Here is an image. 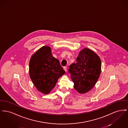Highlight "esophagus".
I'll list each match as a JSON object with an SVG mask.
<instances>
[{
	"instance_id": "1",
	"label": "esophagus",
	"mask_w": 128,
	"mask_h": 128,
	"mask_svg": "<svg viewBox=\"0 0 128 128\" xmlns=\"http://www.w3.org/2000/svg\"><path fill=\"white\" fill-rule=\"evenodd\" d=\"M63 69H64V70L66 72H67V67H63Z\"/></svg>"
}]
</instances>
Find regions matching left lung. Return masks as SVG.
Instances as JSON below:
<instances>
[{"label":"left lung","mask_w":128,"mask_h":128,"mask_svg":"<svg viewBox=\"0 0 128 128\" xmlns=\"http://www.w3.org/2000/svg\"><path fill=\"white\" fill-rule=\"evenodd\" d=\"M76 61L69 66L68 72L75 90L85 93L91 90L98 81L101 72V60L92 50L84 48L79 54Z\"/></svg>","instance_id":"obj_1"}]
</instances>
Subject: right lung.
Here are the masks:
<instances>
[{"instance_id":"add662e5","label":"right lung","mask_w":128,"mask_h":128,"mask_svg":"<svg viewBox=\"0 0 128 128\" xmlns=\"http://www.w3.org/2000/svg\"><path fill=\"white\" fill-rule=\"evenodd\" d=\"M30 78L40 92L47 94L55 86L58 78L65 73L59 60L54 58L51 48L43 46L31 57L29 65Z\"/></svg>"}]
</instances>
